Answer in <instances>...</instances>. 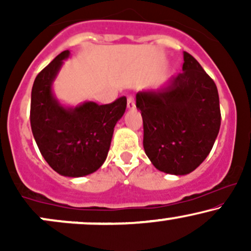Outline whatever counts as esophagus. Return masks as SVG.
Here are the masks:
<instances>
[{
    "instance_id": "1",
    "label": "esophagus",
    "mask_w": 251,
    "mask_h": 251,
    "mask_svg": "<svg viewBox=\"0 0 251 251\" xmlns=\"http://www.w3.org/2000/svg\"><path fill=\"white\" fill-rule=\"evenodd\" d=\"M127 108L128 109H134L135 108V102H134V98L133 97H128L127 98Z\"/></svg>"
}]
</instances>
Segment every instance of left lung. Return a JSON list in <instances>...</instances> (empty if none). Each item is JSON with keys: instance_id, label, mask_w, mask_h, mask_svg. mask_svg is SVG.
Wrapping results in <instances>:
<instances>
[{"instance_id": "left-lung-1", "label": "left lung", "mask_w": 251, "mask_h": 251, "mask_svg": "<svg viewBox=\"0 0 251 251\" xmlns=\"http://www.w3.org/2000/svg\"><path fill=\"white\" fill-rule=\"evenodd\" d=\"M183 72L158 88L137 93L144 124V150L159 171L184 176L204 162L220 132L221 111L214 80L189 53Z\"/></svg>"}]
</instances>
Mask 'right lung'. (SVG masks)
Wrapping results in <instances>:
<instances>
[{"label": "right lung", "instance_id": "add662e5", "mask_svg": "<svg viewBox=\"0 0 251 251\" xmlns=\"http://www.w3.org/2000/svg\"><path fill=\"white\" fill-rule=\"evenodd\" d=\"M62 51L35 77L31 88L30 126L45 160L65 177H83L96 172L107 158L114 126L126 109V98L108 105L83 101L76 106L60 102L53 83L63 61Z\"/></svg>", "mask_w": 251, "mask_h": 251}]
</instances>
